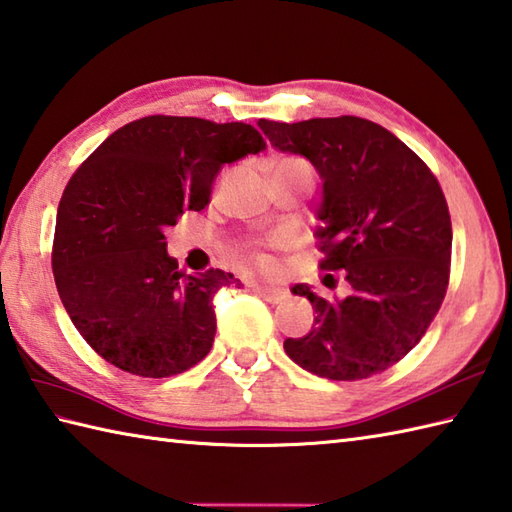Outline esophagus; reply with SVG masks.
I'll use <instances>...</instances> for the list:
<instances>
[{"label": "esophagus", "instance_id": "1", "mask_svg": "<svg viewBox=\"0 0 512 512\" xmlns=\"http://www.w3.org/2000/svg\"><path fill=\"white\" fill-rule=\"evenodd\" d=\"M254 291L256 294L271 302V305H276V302H283L287 298V291L280 289V287H267V285H254Z\"/></svg>", "mask_w": 512, "mask_h": 512}]
</instances>
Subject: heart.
Listing matches in <instances>:
<instances>
[{
  "mask_svg": "<svg viewBox=\"0 0 512 512\" xmlns=\"http://www.w3.org/2000/svg\"><path fill=\"white\" fill-rule=\"evenodd\" d=\"M294 161H300V159H283V161H278V163H294ZM267 245L285 247V245H289V238L287 236H276V238H271ZM234 252H236L238 260H241V263L247 265V267L258 269V271H271V269H274V258H271L265 252L263 245H260V243H241V245L234 249Z\"/></svg>",
  "mask_w": 512,
  "mask_h": 512,
  "instance_id": "heart-1",
  "label": "heart"
}]
</instances>
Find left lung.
<instances>
[{"label":"left lung","mask_w":512,"mask_h":512,"mask_svg":"<svg viewBox=\"0 0 512 512\" xmlns=\"http://www.w3.org/2000/svg\"><path fill=\"white\" fill-rule=\"evenodd\" d=\"M280 152L302 154L322 179L320 269L349 296L294 294L316 309L314 327L287 338V356L320 378L353 382L400 362L429 329L451 276L453 227L440 183L420 156L360 117L258 121Z\"/></svg>","instance_id":"1"}]
</instances>
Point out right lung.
Masks as SVG:
<instances>
[{"label": "right lung", "instance_id": "obj_1", "mask_svg": "<svg viewBox=\"0 0 512 512\" xmlns=\"http://www.w3.org/2000/svg\"><path fill=\"white\" fill-rule=\"evenodd\" d=\"M249 123L152 114L123 125L72 174L59 201L52 274L72 325L99 356L141 378H170L212 349V298L238 280L187 276L165 229L210 203L218 170L265 150Z\"/></svg>", "mask_w": 512, "mask_h": 512}]
</instances>
